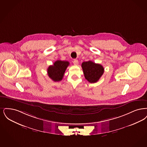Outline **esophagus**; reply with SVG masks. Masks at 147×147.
Returning a JSON list of instances; mask_svg holds the SVG:
<instances>
[{
    "mask_svg": "<svg viewBox=\"0 0 147 147\" xmlns=\"http://www.w3.org/2000/svg\"><path fill=\"white\" fill-rule=\"evenodd\" d=\"M73 63H74V64L75 65H77L78 64V61L77 60L75 59V60H74V61H73Z\"/></svg>",
    "mask_w": 147,
    "mask_h": 147,
    "instance_id": "esophagus-1",
    "label": "esophagus"
}]
</instances>
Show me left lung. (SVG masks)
Returning <instances> with one entry per match:
<instances>
[{"label": "left lung", "mask_w": 147, "mask_h": 147, "mask_svg": "<svg viewBox=\"0 0 147 147\" xmlns=\"http://www.w3.org/2000/svg\"><path fill=\"white\" fill-rule=\"evenodd\" d=\"M82 67L85 78L90 83H96L102 76L104 69L100 64L92 61L83 62Z\"/></svg>", "instance_id": "1"}]
</instances>
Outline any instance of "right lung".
Here are the masks:
<instances>
[{"label": "right lung", "mask_w": 147, "mask_h": 147, "mask_svg": "<svg viewBox=\"0 0 147 147\" xmlns=\"http://www.w3.org/2000/svg\"><path fill=\"white\" fill-rule=\"evenodd\" d=\"M69 64V62L67 61H56L53 65H50L48 67L47 69L48 76L54 82L61 81L66 69Z\"/></svg>", "instance_id": "right-lung-1"}]
</instances>
